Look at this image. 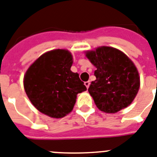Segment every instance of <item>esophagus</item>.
Returning <instances> with one entry per match:
<instances>
[{
    "mask_svg": "<svg viewBox=\"0 0 157 157\" xmlns=\"http://www.w3.org/2000/svg\"><path fill=\"white\" fill-rule=\"evenodd\" d=\"M85 85L86 86L87 89H89V85H90V81H85Z\"/></svg>",
    "mask_w": 157,
    "mask_h": 157,
    "instance_id": "34e87169",
    "label": "esophagus"
}]
</instances>
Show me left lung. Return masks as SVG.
I'll list each match as a JSON object with an SVG mask.
<instances>
[{"label":"left lung","mask_w":157,"mask_h":157,"mask_svg":"<svg viewBox=\"0 0 157 157\" xmlns=\"http://www.w3.org/2000/svg\"><path fill=\"white\" fill-rule=\"evenodd\" d=\"M86 56L97 69L89 93L101 111L115 113L133 101L140 89V76L135 64L115 48L102 46L88 51Z\"/></svg>","instance_id":"left-lung-1"}]
</instances>
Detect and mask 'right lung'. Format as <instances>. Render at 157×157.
I'll use <instances>...</instances> for the list:
<instances>
[{
	"instance_id": "add662e5",
	"label": "right lung",
	"mask_w": 157,
	"mask_h": 157,
	"mask_svg": "<svg viewBox=\"0 0 157 157\" xmlns=\"http://www.w3.org/2000/svg\"><path fill=\"white\" fill-rule=\"evenodd\" d=\"M68 50L55 49L39 57L25 72L24 88L37 110L53 118H62L72 110L76 95L86 90L79 74L70 68Z\"/></svg>"
}]
</instances>
